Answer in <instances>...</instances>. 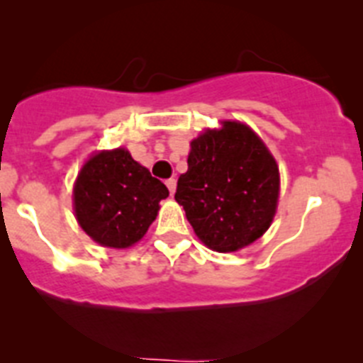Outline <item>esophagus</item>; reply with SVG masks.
<instances>
[{"label":"esophagus","mask_w":363,"mask_h":363,"mask_svg":"<svg viewBox=\"0 0 363 363\" xmlns=\"http://www.w3.org/2000/svg\"><path fill=\"white\" fill-rule=\"evenodd\" d=\"M165 185H167V187H169V192H171V196H172V194H174V191H176V179L174 178L167 179Z\"/></svg>","instance_id":"esophagus-1"}]
</instances>
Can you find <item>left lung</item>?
Here are the masks:
<instances>
[{
    "mask_svg": "<svg viewBox=\"0 0 363 363\" xmlns=\"http://www.w3.org/2000/svg\"><path fill=\"white\" fill-rule=\"evenodd\" d=\"M187 165L174 198L209 249L238 251L269 229L280 191L278 165L247 125L225 121L192 140Z\"/></svg>",
    "mask_w": 363,
    "mask_h": 363,
    "instance_id": "8db88e82",
    "label": "left lung"
}]
</instances>
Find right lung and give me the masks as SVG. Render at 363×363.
Segmentation results:
<instances>
[{"label":"right lung","mask_w":363,"mask_h":363,"mask_svg":"<svg viewBox=\"0 0 363 363\" xmlns=\"http://www.w3.org/2000/svg\"><path fill=\"white\" fill-rule=\"evenodd\" d=\"M169 189L134 162L129 150L94 154L74 185V211L82 229L105 247L125 249L143 238Z\"/></svg>","instance_id":"obj_1"}]
</instances>
